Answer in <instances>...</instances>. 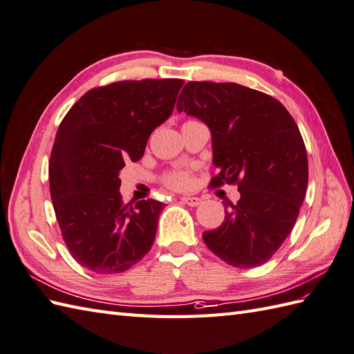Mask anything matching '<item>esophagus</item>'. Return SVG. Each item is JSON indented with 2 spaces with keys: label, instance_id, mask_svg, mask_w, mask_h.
<instances>
[{
  "label": "esophagus",
  "instance_id": "esophagus-1",
  "mask_svg": "<svg viewBox=\"0 0 354 354\" xmlns=\"http://www.w3.org/2000/svg\"><path fill=\"white\" fill-rule=\"evenodd\" d=\"M180 201L187 203L188 207H197V205H201V202H202L199 197H194V196H184V197H180Z\"/></svg>",
  "mask_w": 354,
  "mask_h": 354
}]
</instances>
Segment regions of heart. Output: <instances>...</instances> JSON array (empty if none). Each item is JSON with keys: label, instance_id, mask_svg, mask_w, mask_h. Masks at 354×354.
<instances>
[{"label": "heart", "instance_id": "heart-1", "mask_svg": "<svg viewBox=\"0 0 354 354\" xmlns=\"http://www.w3.org/2000/svg\"><path fill=\"white\" fill-rule=\"evenodd\" d=\"M167 184L174 188H178V190H183V188H187L192 184V178L187 171H176V174H171L167 176Z\"/></svg>", "mask_w": 354, "mask_h": 354}]
</instances>
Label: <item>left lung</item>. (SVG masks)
I'll return each mask as SVG.
<instances>
[{"instance_id":"obj_1","label":"left lung","mask_w":354,"mask_h":354,"mask_svg":"<svg viewBox=\"0 0 354 354\" xmlns=\"http://www.w3.org/2000/svg\"><path fill=\"white\" fill-rule=\"evenodd\" d=\"M211 133L212 185L238 183L240 201L227 203L225 221L203 232L208 249L229 266L267 262L290 235L308 187V155L285 106L235 83L190 81L176 104Z\"/></svg>"}]
</instances>
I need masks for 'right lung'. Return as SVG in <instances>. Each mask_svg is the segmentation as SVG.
<instances>
[{
    "label": "right lung",
    "mask_w": 354,
    "mask_h": 354,
    "mask_svg": "<svg viewBox=\"0 0 354 354\" xmlns=\"http://www.w3.org/2000/svg\"><path fill=\"white\" fill-rule=\"evenodd\" d=\"M183 80L120 81L92 88L66 114L49 160L55 217L71 254L101 274L127 271L152 248L164 203H122L120 170L143 157L174 113Z\"/></svg>",
    "instance_id": "add662e5"
}]
</instances>
